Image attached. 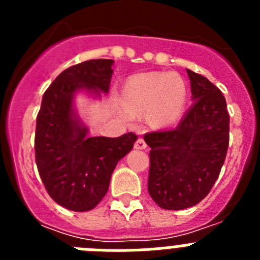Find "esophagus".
Here are the masks:
<instances>
[{"instance_id":"esophagus-1","label":"esophagus","mask_w":260,"mask_h":260,"mask_svg":"<svg viewBox=\"0 0 260 260\" xmlns=\"http://www.w3.org/2000/svg\"><path fill=\"white\" fill-rule=\"evenodd\" d=\"M134 148H135V150H146V148H147L146 142H144L143 139H142V138H139V139H138V141L135 142Z\"/></svg>"}]
</instances>
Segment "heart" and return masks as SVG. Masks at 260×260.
<instances>
[{"label": "heart", "mask_w": 260, "mask_h": 260, "mask_svg": "<svg viewBox=\"0 0 260 260\" xmlns=\"http://www.w3.org/2000/svg\"><path fill=\"white\" fill-rule=\"evenodd\" d=\"M119 102L130 116L146 112L151 125L168 127L178 122L185 112L187 86L174 73L139 74L127 80Z\"/></svg>", "instance_id": "1"}]
</instances>
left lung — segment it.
<instances>
[{"label":"left lung","instance_id":"obj_1","mask_svg":"<svg viewBox=\"0 0 260 260\" xmlns=\"http://www.w3.org/2000/svg\"><path fill=\"white\" fill-rule=\"evenodd\" d=\"M191 108L176 128L144 135L150 146L148 192L158 207L185 210L203 201L219 177L229 144L226 102L207 78L187 69Z\"/></svg>","mask_w":260,"mask_h":260}]
</instances>
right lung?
Masks as SVG:
<instances>
[{
	"label": "right lung",
	"instance_id": "add662e5",
	"mask_svg": "<svg viewBox=\"0 0 260 260\" xmlns=\"http://www.w3.org/2000/svg\"><path fill=\"white\" fill-rule=\"evenodd\" d=\"M113 59H89L66 69L53 80L36 118V165L50 198L75 212L95 208L109 189L114 168L137 142L91 137L75 105L78 93L93 100L109 91Z\"/></svg>",
	"mask_w": 260,
	"mask_h": 260
}]
</instances>
